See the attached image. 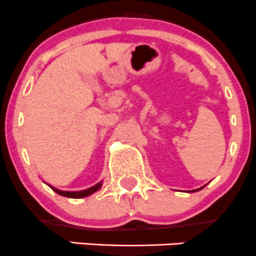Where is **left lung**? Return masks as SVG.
I'll return each instance as SVG.
<instances>
[{"instance_id":"8db88e82","label":"left lung","mask_w":256,"mask_h":256,"mask_svg":"<svg viewBox=\"0 0 256 256\" xmlns=\"http://www.w3.org/2000/svg\"><path fill=\"white\" fill-rule=\"evenodd\" d=\"M202 188H203V187H200V188H198V190H192V192H197V190H202Z\"/></svg>"}]
</instances>
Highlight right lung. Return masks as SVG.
<instances>
[{"label": "right lung", "mask_w": 256, "mask_h": 256, "mask_svg": "<svg viewBox=\"0 0 256 256\" xmlns=\"http://www.w3.org/2000/svg\"><path fill=\"white\" fill-rule=\"evenodd\" d=\"M102 182H99V183H96V184H95V186H92V187L86 188V190H73V192H69V190H58V188L53 187V186H49V187H50L52 190H53L56 193H58V194L63 196V197L76 198H76H84V197H88V196L92 194V193L96 192L98 190H100V188H102Z\"/></svg>", "instance_id": "right-lung-1"}]
</instances>
